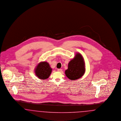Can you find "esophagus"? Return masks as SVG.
I'll list each match as a JSON object with an SVG mask.
<instances>
[{
	"mask_svg": "<svg viewBox=\"0 0 121 121\" xmlns=\"http://www.w3.org/2000/svg\"><path fill=\"white\" fill-rule=\"evenodd\" d=\"M57 71H59V72H62V69H57Z\"/></svg>",
	"mask_w": 121,
	"mask_h": 121,
	"instance_id": "34e87169",
	"label": "esophagus"
}]
</instances>
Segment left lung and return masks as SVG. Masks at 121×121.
Listing matches in <instances>:
<instances>
[{
    "label": "left lung",
    "mask_w": 121,
    "mask_h": 121,
    "mask_svg": "<svg viewBox=\"0 0 121 121\" xmlns=\"http://www.w3.org/2000/svg\"><path fill=\"white\" fill-rule=\"evenodd\" d=\"M85 72V62L83 56L77 53L72 60L68 64V69L65 70V74L70 80H74L80 78Z\"/></svg>",
    "instance_id": "obj_1"
}]
</instances>
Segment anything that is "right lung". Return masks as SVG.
<instances>
[{"instance_id":"1","label":"right lung","mask_w":121,"mask_h":121,"mask_svg":"<svg viewBox=\"0 0 121 121\" xmlns=\"http://www.w3.org/2000/svg\"><path fill=\"white\" fill-rule=\"evenodd\" d=\"M34 71L35 74L39 79H46L49 77L52 71V68L48 62L42 61L37 65Z\"/></svg>"}]
</instances>
